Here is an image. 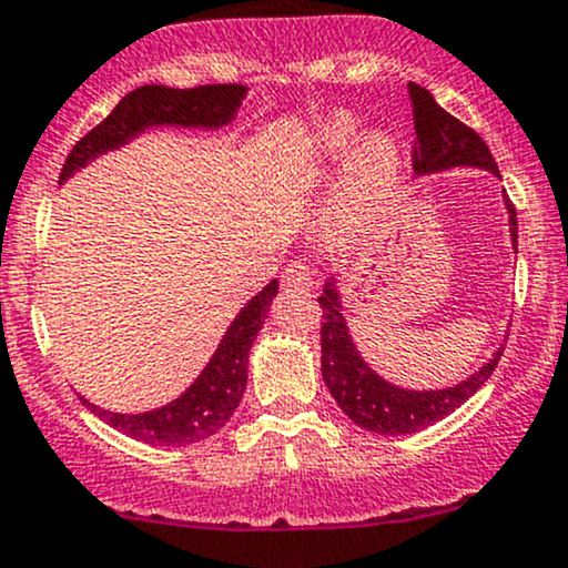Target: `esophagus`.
Listing matches in <instances>:
<instances>
[{"mask_svg":"<svg viewBox=\"0 0 568 568\" xmlns=\"http://www.w3.org/2000/svg\"><path fill=\"white\" fill-rule=\"evenodd\" d=\"M284 286H290V290H314L316 284V271L314 265L303 263V260H295V263H290L284 267V276H282Z\"/></svg>","mask_w":568,"mask_h":568,"instance_id":"1","label":"esophagus"}]
</instances>
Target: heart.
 I'll list each match as a JSON object with an SVG mask.
<instances>
[{"mask_svg":"<svg viewBox=\"0 0 568 568\" xmlns=\"http://www.w3.org/2000/svg\"><path fill=\"white\" fill-rule=\"evenodd\" d=\"M362 136V123L348 112L324 120L305 142L311 161H341ZM399 176V146L384 131H373L356 145L346 176L337 190L335 212L343 220H359L388 199Z\"/></svg>","mask_w":568,"mask_h":568,"instance_id":"heart-1","label":"heart"}]
</instances>
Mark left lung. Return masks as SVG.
I'll return each instance as SVG.
<instances>
[{
	"label": "left lung",
	"instance_id": "8db88e82",
	"mask_svg": "<svg viewBox=\"0 0 568 568\" xmlns=\"http://www.w3.org/2000/svg\"><path fill=\"white\" fill-rule=\"evenodd\" d=\"M413 125H416V142H413V169L416 174L454 169V165H475L499 176V165L490 155L488 144L477 133L448 114L437 104L435 95L426 88L410 82ZM509 214V235L518 252V216L513 201L505 199ZM322 305V378L341 410L362 429L375 435H413V432L432 426L439 418L450 416L490 378L499 365V348L480 369H475L467 381L435 392H413L399 388L381 378L375 369L356 352L352 333L346 327V316L341 314V295L335 290V278L324 284Z\"/></svg>",
	"mask_w": 568,
	"mask_h": 568
}]
</instances>
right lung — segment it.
<instances>
[{"mask_svg":"<svg viewBox=\"0 0 568 568\" xmlns=\"http://www.w3.org/2000/svg\"><path fill=\"white\" fill-rule=\"evenodd\" d=\"M246 88L227 82V85H199V88H165L142 85L120 99V104L88 131L74 144L63 163L59 184L67 182L74 171L95 161L104 152L118 150L152 125H182V129H222L235 118V110L244 101ZM278 282L263 286V292L252 297L239 316L233 318L227 333L203 373L193 381L187 392L174 403L155 407L146 413H112L101 410L85 397L82 405L95 413L112 429L123 432L146 445H190L216 435L235 413L246 388V365H250L252 343L263 327Z\"/></svg>","mask_w":568,"mask_h":568,"instance_id":"1","label":"right lung"}]
</instances>
